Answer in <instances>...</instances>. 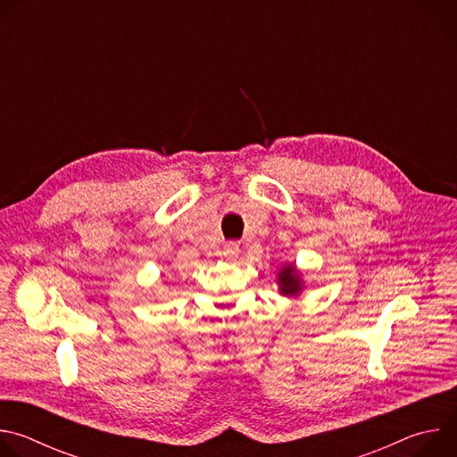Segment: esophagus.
<instances>
[{
    "label": "esophagus",
    "instance_id": "esophagus-1",
    "mask_svg": "<svg viewBox=\"0 0 457 457\" xmlns=\"http://www.w3.org/2000/svg\"><path fill=\"white\" fill-rule=\"evenodd\" d=\"M238 244L237 242H228L224 244V249H222V254L228 258V260H235L238 256Z\"/></svg>",
    "mask_w": 457,
    "mask_h": 457
}]
</instances>
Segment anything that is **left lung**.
Returning a JSON list of instances; mask_svg holds the SVG:
<instances>
[{
  "label": "left lung",
  "instance_id": "left-lung-1",
  "mask_svg": "<svg viewBox=\"0 0 457 457\" xmlns=\"http://www.w3.org/2000/svg\"><path fill=\"white\" fill-rule=\"evenodd\" d=\"M278 286H280L278 291L284 296H298L302 293L303 282L295 264H286L278 271Z\"/></svg>",
  "mask_w": 457,
  "mask_h": 457
}]
</instances>
